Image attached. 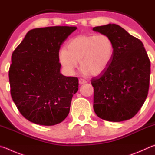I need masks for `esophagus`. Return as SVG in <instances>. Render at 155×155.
<instances>
[{
  "label": "esophagus",
  "mask_w": 155,
  "mask_h": 155,
  "mask_svg": "<svg viewBox=\"0 0 155 155\" xmlns=\"http://www.w3.org/2000/svg\"><path fill=\"white\" fill-rule=\"evenodd\" d=\"M86 82H87V81L84 80V79H80L79 80V84H86Z\"/></svg>",
  "instance_id": "1"
}]
</instances>
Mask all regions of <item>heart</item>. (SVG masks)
I'll use <instances>...</instances> for the list:
<instances>
[{
    "mask_svg": "<svg viewBox=\"0 0 155 155\" xmlns=\"http://www.w3.org/2000/svg\"><path fill=\"white\" fill-rule=\"evenodd\" d=\"M114 47L112 39L105 35H81L62 48L58 58L64 70L73 73L80 62L81 70L93 76L101 75L112 61Z\"/></svg>",
    "mask_w": 155,
    "mask_h": 155,
    "instance_id": "1",
    "label": "heart"
}]
</instances>
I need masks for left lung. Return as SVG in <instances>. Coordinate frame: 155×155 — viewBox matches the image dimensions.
Segmentation results:
<instances>
[{"label": "left lung", "instance_id": "1", "mask_svg": "<svg viewBox=\"0 0 155 155\" xmlns=\"http://www.w3.org/2000/svg\"><path fill=\"white\" fill-rule=\"evenodd\" d=\"M93 30L109 37L114 47L110 66L91 80L94 112L107 121L129 120L138 112L148 95L150 74L148 54L140 40L117 24Z\"/></svg>", "mask_w": 155, "mask_h": 155}]
</instances>
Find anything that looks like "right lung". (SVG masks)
I'll return each instance as SVG.
<instances>
[{"mask_svg": "<svg viewBox=\"0 0 155 155\" xmlns=\"http://www.w3.org/2000/svg\"><path fill=\"white\" fill-rule=\"evenodd\" d=\"M76 26H51L27 32L12 56L11 94L21 114L40 125L58 124L69 113L78 79L61 73L59 50Z\"/></svg>", "mask_w": 155, "mask_h": 155, "instance_id": "1", "label": "right lung"}]
</instances>
